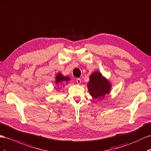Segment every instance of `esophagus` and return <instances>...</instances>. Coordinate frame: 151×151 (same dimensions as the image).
Returning a JSON list of instances; mask_svg holds the SVG:
<instances>
[{"mask_svg":"<svg viewBox=\"0 0 151 151\" xmlns=\"http://www.w3.org/2000/svg\"><path fill=\"white\" fill-rule=\"evenodd\" d=\"M76 82H77V83L78 84H81V79H79V78L77 79H76Z\"/></svg>","mask_w":151,"mask_h":151,"instance_id":"obj_1","label":"esophagus"}]
</instances>
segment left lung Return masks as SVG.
Wrapping results in <instances>:
<instances>
[{
  "label": "left lung",
  "instance_id": "obj_1",
  "mask_svg": "<svg viewBox=\"0 0 151 151\" xmlns=\"http://www.w3.org/2000/svg\"><path fill=\"white\" fill-rule=\"evenodd\" d=\"M88 83V90L92 98L99 100L105 99V95L110 94L112 84L99 71L92 72Z\"/></svg>",
  "mask_w": 151,
  "mask_h": 151
}]
</instances>
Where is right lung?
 <instances>
[{
  "label": "right lung",
  "instance_id": "1",
  "mask_svg": "<svg viewBox=\"0 0 151 151\" xmlns=\"http://www.w3.org/2000/svg\"><path fill=\"white\" fill-rule=\"evenodd\" d=\"M71 80V78L69 76H64L63 75L61 72H58L56 75L55 77V84H56L57 88L55 86V89L56 90H57V92H59V91L60 90L61 88L62 87V84L63 83H66L68 84L69 81ZM64 87V85L63 86Z\"/></svg>",
  "mask_w": 151,
  "mask_h": 151
}]
</instances>
